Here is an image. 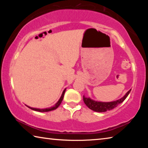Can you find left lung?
Here are the masks:
<instances>
[{
	"label": "left lung",
	"instance_id": "1",
	"mask_svg": "<svg viewBox=\"0 0 148 148\" xmlns=\"http://www.w3.org/2000/svg\"><path fill=\"white\" fill-rule=\"evenodd\" d=\"M131 89L125 94L121 99L119 100H117L116 101L113 102H99L95 101L91 99L90 98H87L84 96L83 99L84 101V103L86 104V106L89 108V109L93 110L95 112H104L108 110H111L114 109V108L117 107L119 104L122 103L123 102L125 101V99L127 98L128 96L129 92H131Z\"/></svg>",
	"mask_w": 148,
	"mask_h": 148
}]
</instances>
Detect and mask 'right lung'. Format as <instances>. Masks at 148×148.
<instances>
[{"label":"right lung","mask_w":148,"mask_h":148,"mask_svg":"<svg viewBox=\"0 0 148 148\" xmlns=\"http://www.w3.org/2000/svg\"><path fill=\"white\" fill-rule=\"evenodd\" d=\"M65 91H66V89H65L63 92H62V95L61 97V98L59 99V100L58 101V102H57V103L54 105L53 106H52L51 108H45V109H39V108H31V107H29L28 106H27V107H29V108H31L32 110H34V111H37V112H49V111H51V110H54L57 109V108L59 106V105L61 104V103L62 102V99H63V97H64V92Z\"/></svg>","instance_id":"right-lung-1"}]
</instances>
